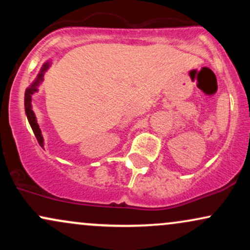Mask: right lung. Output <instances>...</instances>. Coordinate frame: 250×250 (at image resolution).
<instances>
[{"label":"right lung","mask_w":250,"mask_h":250,"mask_svg":"<svg viewBox=\"0 0 250 250\" xmlns=\"http://www.w3.org/2000/svg\"><path fill=\"white\" fill-rule=\"evenodd\" d=\"M48 67H49V64L48 63H45L44 65L42 67L41 71H40L39 76H37L36 81L31 84L30 88H28L27 90H25V95H24V108H25V114H27V117H28V121L30 123V127L33 129L34 134H35L36 139H37V142H39V145L43 147V137H42V134H41V129H40L39 125H37V121H36V117H35V114H34V111L31 110V95H33L34 93L37 90V85L40 84V82L43 80V74H44V71L48 69Z\"/></svg>","instance_id":"add662e5"}]
</instances>
